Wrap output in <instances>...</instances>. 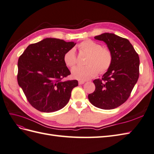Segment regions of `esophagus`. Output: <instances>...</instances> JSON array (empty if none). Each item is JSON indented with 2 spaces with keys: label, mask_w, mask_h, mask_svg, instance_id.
Masks as SVG:
<instances>
[{
  "label": "esophagus",
  "mask_w": 154,
  "mask_h": 154,
  "mask_svg": "<svg viewBox=\"0 0 154 154\" xmlns=\"http://www.w3.org/2000/svg\"><path fill=\"white\" fill-rule=\"evenodd\" d=\"M85 83V81H79V85H83Z\"/></svg>",
  "instance_id": "obj_1"
}]
</instances>
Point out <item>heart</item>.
I'll list each match as a JSON object with an SVG mask.
<instances>
[{
  "label": "heart",
  "instance_id": "b5f03b06",
  "mask_svg": "<svg viewBox=\"0 0 154 154\" xmlns=\"http://www.w3.org/2000/svg\"><path fill=\"white\" fill-rule=\"evenodd\" d=\"M82 51L88 54L85 67H75L72 69V75L80 81H86L96 77L98 74L107 72L112 62L111 51L103 48L101 45L92 40H85L78 45ZM65 64L72 68L76 64L77 58L73 49L68 50L64 55Z\"/></svg>",
  "mask_w": 154,
  "mask_h": 154
}]
</instances>
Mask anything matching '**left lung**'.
I'll use <instances>...</instances> for the list:
<instances>
[{"instance_id":"obj_1","label":"left lung","mask_w":154,"mask_h":154,"mask_svg":"<svg viewBox=\"0 0 154 154\" xmlns=\"http://www.w3.org/2000/svg\"><path fill=\"white\" fill-rule=\"evenodd\" d=\"M103 41L112 54V62L101 79L93 82L96 90L88 97L94 106L101 109H113L127 101L139 77L140 60L128 39L112 33L94 37Z\"/></svg>"}]
</instances>
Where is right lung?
Segmentation results:
<instances>
[{
    "label": "right lung",
    "mask_w": 154,
    "mask_h": 154,
    "mask_svg": "<svg viewBox=\"0 0 154 154\" xmlns=\"http://www.w3.org/2000/svg\"><path fill=\"white\" fill-rule=\"evenodd\" d=\"M76 43L47 38L29 45L19 58L17 82L34 108L53 112L68 103L77 80L62 81L71 74L64 55Z\"/></svg>",
    "instance_id": "1"
}]
</instances>
